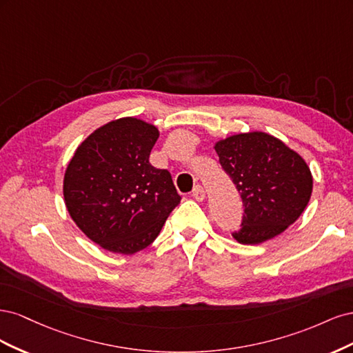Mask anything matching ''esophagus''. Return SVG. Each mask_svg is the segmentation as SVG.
<instances>
[{
    "mask_svg": "<svg viewBox=\"0 0 353 353\" xmlns=\"http://www.w3.org/2000/svg\"><path fill=\"white\" fill-rule=\"evenodd\" d=\"M193 197L197 200V201H203L206 197V193H205V188H203L201 185H196L194 190H193Z\"/></svg>",
    "mask_w": 353,
    "mask_h": 353,
    "instance_id": "esophagus-1",
    "label": "esophagus"
}]
</instances>
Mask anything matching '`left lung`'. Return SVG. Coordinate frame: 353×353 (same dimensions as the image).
Instances as JSON below:
<instances>
[{
	"mask_svg": "<svg viewBox=\"0 0 353 353\" xmlns=\"http://www.w3.org/2000/svg\"><path fill=\"white\" fill-rule=\"evenodd\" d=\"M219 163L243 200V219L232 237L259 244L281 234L302 215L312 193L305 160L265 132L239 134L216 143Z\"/></svg>",
	"mask_w": 353,
	"mask_h": 353,
	"instance_id": "obj_1",
	"label": "left lung"
}]
</instances>
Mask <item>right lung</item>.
I'll use <instances>...</instances> for the list:
<instances>
[{
    "label": "right lung",
    "mask_w": 353,
    "mask_h": 353,
    "mask_svg": "<svg viewBox=\"0 0 353 353\" xmlns=\"http://www.w3.org/2000/svg\"><path fill=\"white\" fill-rule=\"evenodd\" d=\"M157 138L156 126L123 117L94 131L68 165L66 208L85 236L105 250L145 249L179 205L169 170L148 162Z\"/></svg>",
    "instance_id": "obj_1"
}]
</instances>
